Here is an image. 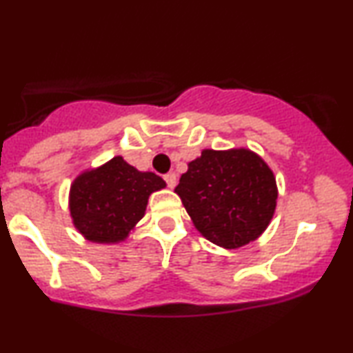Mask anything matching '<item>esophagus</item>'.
<instances>
[{"label":"esophagus","mask_w":353,"mask_h":353,"mask_svg":"<svg viewBox=\"0 0 353 353\" xmlns=\"http://www.w3.org/2000/svg\"><path fill=\"white\" fill-rule=\"evenodd\" d=\"M163 178H165V181H167V186H168V188H172V190H173V188L176 186V183H178V178H176V173H175V172H170V173H167V175L163 176Z\"/></svg>","instance_id":"obj_1"}]
</instances>
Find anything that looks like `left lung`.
Returning <instances> with one entry per match:
<instances>
[{"mask_svg":"<svg viewBox=\"0 0 353 353\" xmlns=\"http://www.w3.org/2000/svg\"><path fill=\"white\" fill-rule=\"evenodd\" d=\"M175 192L196 230L225 249L257 239L272 221L278 199L272 168L244 148L204 149L188 163Z\"/></svg>","mask_w":353,"mask_h":353,"instance_id":"left-lung-1","label":"left lung"}]
</instances>
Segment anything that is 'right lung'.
<instances>
[{"instance_id":"right-lung-1","label":"right lung","mask_w":353,"mask_h":353,"mask_svg":"<svg viewBox=\"0 0 353 353\" xmlns=\"http://www.w3.org/2000/svg\"><path fill=\"white\" fill-rule=\"evenodd\" d=\"M165 186L156 173L139 172L117 156L104 165L80 173L72 183V221L91 243H120L144 216L149 196Z\"/></svg>"}]
</instances>
